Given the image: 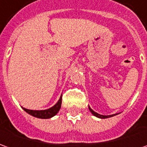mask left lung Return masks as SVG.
Here are the masks:
<instances>
[{
	"instance_id": "obj_1",
	"label": "left lung",
	"mask_w": 147,
	"mask_h": 147,
	"mask_svg": "<svg viewBox=\"0 0 147 147\" xmlns=\"http://www.w3.org/2000/svg\"><path fill=\"white\" fill-rule=\"evenodd\" d=\"M89 111H91V113L94 115H95V116H97V117H98V118H101V119H106V118H109V117H111V116H114V115H115V114L114 115H100L98 114V113H97V112H95V111H94L92 109L90 108L89 107Z\"/></svg>"
}]
</instances>
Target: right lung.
<instances>
[{"label": "right lung", "instance_id": "right-lung-1", "mask_svg": "<svg viewBox=\"0 0 147 147\" xmlns=\"http://www.w3.org/2000/svg\"><path fill=\"white\" fill-rule=\"evenodd\" d=\"M61 104H62V96L58 100V102L55 104L51 108L47 109V110H42V111H33V110H28V109H23L29 115H32L34 117L40 118V119H49L54 116L59 111L61 108Z\"/></svg>", "mask_w": 147, "mask_h": 147}]
</instances>
